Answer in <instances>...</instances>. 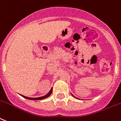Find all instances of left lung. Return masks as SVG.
Segmentation results:
<instances>
[{"mask_svg":"<svg viewBox=\"0 0 121 121\" xmlns=\"http://www.w3.org/2000/svg\"><path fill=\"white\" fill-rule=\"evenodd\" d=\"M71 95H73V97H74V98H76V97H74V95H73V94H71Z\"/></svg>","mask_w":121,"mask_h":121,"instance_id":"8db88e82","label":"left lung"}]
</instances>
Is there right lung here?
Returning <instances> with one entry per match:
<instances>
[{
    "label": "right lung",
    "instance_id": "obj_1",
    "mask_svg": "<svg viewBox=\"0 0 121 121\" xmlns=\"http://www.w3.org/2000/svg\"><path fill=\"white\" fill-rule=\"evenodd\" d=\"M52 88L51 89V90H50L49 92H48L46 95L45 96H43V97H37V98H29V97H25L24 95H20L21 96L23 97V98H25L26 99H28V100H43V99H45V98H47L50 96V95L52 94Z\"/></svg>",
    "mask_w": 121,
    "mask_h": 121
}]
</instances>
